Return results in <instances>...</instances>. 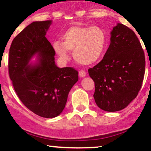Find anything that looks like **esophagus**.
<instances>
[{
  "instance_id": "34e87169",
  "label": "esophagus",
  "mask_w": 151,
  "mask_h": 151,
  "mask_svg": "<svg viewBox=\"0 0 151 151\" xmlns=\"http://www.w3.org/2000/svg\"><path fill=\"white\" fill-rule=\"evenodd\" d=\"M86 76V70H79V76H80V77L83 78V77H85V76Z\"/></svg>"
}]
</instances>
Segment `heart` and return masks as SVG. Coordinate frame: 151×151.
I'll use <instances>...</instances> for the list:
<instances>
[{"instance_id":"heart-1","label":"heart","mask_w":151,"mask_h":151,"mask_svg":"<svg viewBox=\"0 0 151 151\" xmlns=\"http://www.w3.org/2000/svg\"><path fill=\"white\" fill-rule=\"evenodd\" d=\"M62 42L53 43L55 52L62 61L69 58V51L76 61L90 65L100 59L107 45L105 32L98 26H73L61 35Z\"/></svg>"}]
</instances>
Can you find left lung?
Returning <instances> with one entry per match:
<instances>
[{"label":"left lung","instance_id":"1","mask_svg":"<svg viewBox=\"0 0 151 151\" xmlns=\"http://www.w3.org/2000/svg\"><path fill=\"white\" fill-rule=\"evenodd\" d=\"M103 58L88 69L95 82L93 97L107 111L124 109L138 95L144 78L146 60L141 42L132 29L118 23Z\"/></svg>","mask_w":151,"mask_h":151}]
</instances>
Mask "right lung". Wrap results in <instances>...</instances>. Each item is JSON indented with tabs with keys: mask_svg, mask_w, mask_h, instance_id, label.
Segmentation results:
<instances>
[{
	"mask_svg": "<svg viewBox=\"0 0 151 151\" xmlns=\"http://www.w3.org/2000/svg\"><path fill=\"white\" fill-rule=\"evenodd\" d=\"M51 20L34 22L12 40L8 71L16 94L30 111L44 118H54L64 109L69 92L78 81L72 67L55 64V51L45 35ZM38 61L29 64L34 55Z\"/></svg>",
	"mask_w": 151,
	"mask_h": 151,
	"instance_id": "right-lung-1",
	"label": "right lung"
}]
</instances>
